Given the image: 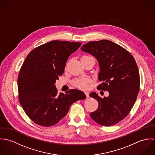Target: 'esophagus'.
<instances>
[{
  "mask_svg": "<svg viewBox=\"0 0 155 155\" xmlns=\"http://www.w3.org/2000/svg\"><path fill=\"white\" fill-rule=\"evenodd\" d=\"M85 94L87 98H88L89 94V93L88 92H85Z\"/></svg>",
  "mask_w": 155,
  "mask_h": 155,
  "instance_id": "1",
  "label": "esophagus"
}]
</instances>
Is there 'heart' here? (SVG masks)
I'll list each match as a JSON object with an SVG mask.
<instances>
[{
    "instance_id": "b5f03b06",
    "label": "heart",
    "mask_w": 155,
    "mask_h": 155,
    "mask_svg": "<svg viewBox=\"0 0 155 155\" xmlns=\"http://www.w3.org/2000/svg\"><path fill=\"white\" fill-rule=\"evenodd\" d=\"M92 57L90 56H83L81 58V60H85ZM91 82V79L89 78H78L73 81V84L77 88L83 90L87 89L89 88V83Z\"/></svg>"
}]
</instances>
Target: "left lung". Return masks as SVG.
I'll use <instances>...</instances> for the list:
<instances>
[{"instance_id": "left-lung-1", "label": "left lung", "mask_w": 155, "mask_h": 155, "mask_svg": "<svg viewBox=\"0 0 155 155\" xmlns=\"http://www.w3.org/2000/svg\"><path fill=\"white\" fill-rule=\"evenodd\" d=\"M81 50L98 61V80L102 83L97 89L109 94L103 98L94 92L89 94L98 102L97 110L91 113L90 116L99 125H114L128 116L136 101L140 90L136 61L127 50L108 40L89 42Z\"/></svg>"}]
</instances>
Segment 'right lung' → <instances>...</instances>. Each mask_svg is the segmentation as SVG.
Instances as JSON below:
<instances>
[{
	"mask_svg": "<svg viewBox=\"0 0 155 155\" xmlns=\"http://www.w3.org/2000/svg\"><path fill=\"white\" fill-rule=\"evenodd\" d=\"M81 42L52 41L33 49L27 56L18 77V98L23 110L35 124L51 127L65 117L70 106L86 98L73 89L58 94L55 83L67 60Z\"/></svg>",
	"mask_w": 155,
	"mask_h": 155,
	"instance_id": "right-lung-1",
	"label": "right lung"
}]
</instances>
